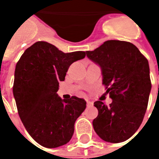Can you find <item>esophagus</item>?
<instances>
[{"instance_id":"34e87169","label":"esophagus","mask_w":159,"mask_h":159,"mask_svg":"<svg viewBox=\"0 0 159 159\" xmlns=\"http://www.w3.org/2000/svg\"><path fill=\"white\" fill-rule=\"evenodd\" d=\"M87 106H88V107H89V106H93V103L91 102H89V101H87Z\"/></svg>"}]
</instances>
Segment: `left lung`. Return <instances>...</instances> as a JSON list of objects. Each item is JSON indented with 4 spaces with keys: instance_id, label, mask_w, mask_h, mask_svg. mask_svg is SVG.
I'll list each match as a JSON object with an SVG mask.
<instances>
[{
    "instance_id": "obj_1",
    "label": "left lung",
    "mask_w": 159,
    "mask_h": 159,
    "mask_svg": "<svg viewBox=\"0 0 159 159\" xmlns=\"http://www.w3.org/2000/svg\"><path fill=\"white\" fill-rule=\"evenodd\" d=\"M87 56L99 65L110 106L94 102L98 116L92 125L103 140L120 143L138 130L145 115L151 84L148 59L133 43L107 40Z\"/></svg>"
}]
</instances>
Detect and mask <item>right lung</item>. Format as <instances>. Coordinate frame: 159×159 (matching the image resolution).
Returning a JSON list of instances; mask_svg holds the SVG:
<instances>
[{
    "mask_svg": "<svg viewBox=\"0 0 159 159\" xmlns=\"http://www.w3.org/2000/svg\"><path fill=\"white\" fill-rule=\"evenodd\" d=\"M86 56L83 51L65 53L54 45L38 41L26 49L16 66L13 94L19 116L30 135L45 148L68 143L74 124L87 102L57 94L72 62Z\"/></svg>",
    "mask_w": 159,
    "mask_h": 159,
    "instance_id": "obj_1",
    "label": "right lung"
}]
</instances>
